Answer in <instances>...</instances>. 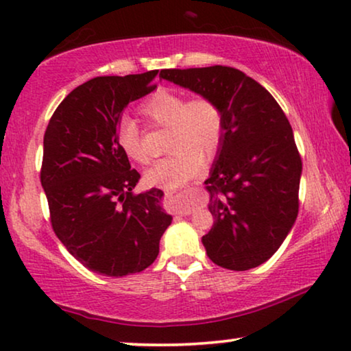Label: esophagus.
I'll use <instances>...</instances> for the list:
<instances>
[{
  "label": "esophagus",
  "instance_id": "1",
  "mask_svg": "<svg viewBox=\"0 0 351 351\" xmlns=\"http://www.w3.org/2000/svg\"><path fill=\"white\" fill-rule=\"evenodd\" d=\"M165 195H167V199H173V194L171 191H165ZM181 215H191V210H183V212H181Z\"/></svg>",
  "mask_w": 351,
  "mask_h": 351
}]
</instances>
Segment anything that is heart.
Returning a JSON list of instances; mask_svg holds the SVG:
<instances>
[{
  "label": "heart",
  "mask_w": 351,
  "mask_h": 351,
  "mask_svg": "<svg viewBox=\"0 0 351 351\" xmlns=\"http://www.w3.org/2000/svg\"><path fill=\"white\" fill-rule=\"evenodd\" d=\"M139 112L152 125L168 128L167 149L171 154L154 163L144 175L149 186L175 189L197 176L205 165V156L213 157L221 147L226 119L219 102L212 96L158 88L149 95ZM117 143L130 160L147 163L144 133L132 119H121L117 125Z\"/></svg>",
  "instance_id": "obj_1"
}]
</instances>
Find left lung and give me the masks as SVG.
Here are the masks:
<instances>
[{
	"mask_svg": "<svg viewBox=\"0 0 351 351\" xmlns=\"http://www.w3.org/2000/svg\"><path fill=\"white\" fill-rule=\"evenodd\" d=\"M160 77L215 97L224 110V138L205 181L213 215V228L202 237L208 258L232 271L265 263L298 215L302 157L286 114L234 67L167 69Z\"/></svg>",
	"mask_w": 351,
	"mask_h": 351,
	"instance_id": "1",
	"label": "left lung"
}]
</instances>
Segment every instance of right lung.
I'll return each instance as SVG.
<instances>
[{"mask_svg":"<svg viewBox=\"0 0 351 351\" xmlns=\"http://www.w3.org/2000/svg\"><path fill=\"white\" fill-rule=\"evenodd\" d=\"M157 72L91 78L65 96L45 132L40 180L51 226L75 258L104 276L152 265L171 223L160 189L133 193L141 175L117 143L121 110L157 86Z\"/></svg>","mask_w":351,"mask_h":351,"instance_id":"right-lung-1","label":"right lung"}]
</instances>
